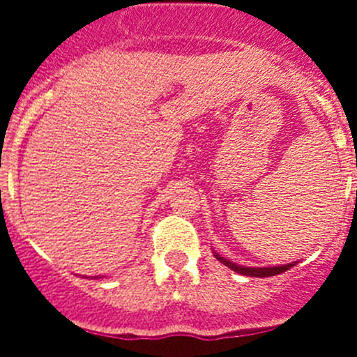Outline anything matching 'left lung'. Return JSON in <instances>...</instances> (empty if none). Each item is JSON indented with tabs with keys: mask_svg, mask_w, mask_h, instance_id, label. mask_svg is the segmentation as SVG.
Masks as SVG:
<instances>
[{
	"mask_svg": "<svg viewBox=\"0 0 357 357\" xmlns=\"http://www.w3.org/2000/svg\"><path fill=\"white\" fill-rule=\"evenodd\" d=\"M214 255H216V259L220 261V263H223L225 266H229L230 270H234L236 273H239V275H247V277H272V275H279V273L286 272V270H289L291 266H295L293 263L289 264H282V266H263V268H254V266H241V264L238 263H230L229 259H225V257H220V255L214 252Z\"/></svg>",
	"mask_w": 357,
	"mask_h": 357,
	"instance_id": "8db88e82",
	"label": "left lung"
}]
</instances>
